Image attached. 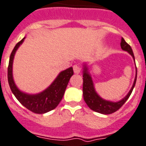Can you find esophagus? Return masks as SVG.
<instances>
[{
	"instance_id": "34e87169",
	"label": "esophagus",
	"mask_w": 146,
	"mask_h": 146,
	"mask_svg": "<svg viewBox=\"0 0 146 146\" xmlns=\"http://www.w3.org/2000/svg\"><path fill=\"white\" fill-rule=\"evenodd\" d=\"M73 71H74V73L78 74V73H80L81 68H80L78 65H74V66H73Z\"/></svg>"
}]
</instances>
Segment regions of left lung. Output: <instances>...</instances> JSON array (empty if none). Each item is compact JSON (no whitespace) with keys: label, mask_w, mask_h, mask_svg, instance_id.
<instances>
[{"label":"left lung","mask_w":146,"mask_h":146,"mask_svg":"<svg viewBox=\"0 0 146 146\" xmlns=\"http://www.w3.org/2000/svg\"><path fill=\"white\" fill-rule=\"evenodd\" d=\"M121 48H122V50L126 51L127 52H128L131 54L133 58V61H135L134 54L133 52L132 48L130 46V45H128L125 42L124 38H121ZM82 67H82L83 68V70H82V73H83V75H82V76H83V86H82L83 98L84 100L85 101L88 106L94 112H99V113L104 115L112 114L113 112H116L118 110H119L123 106V104L127 101L129 97L131 96L133 89L134 88L136 81H137V67H136V76H135L134 81H133V84L131 90L129 91L127 94L124 98L117 102L104 100V98H102L97 93L95 88H94V85L93 79H92V76L90 74L89 70H88V64L86 63H84L82 64Z\"/></svg>","instance_id":"1"}]
</instances>
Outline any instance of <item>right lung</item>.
Wrapping results in <instances>:
<instances>
[{
	"mask_svg": "<svg viewBox=\"0 0 146 146\" xmlns=\"http://www.w3.org/2000/svg\"><path fill=\"white\" fill-rule=\"evenodd\" d=\"M25 37L18 42L9 57L8 66V82L12 92L19 101L31 112L43 114L54 110L62 100L70 77L73 75V67L61 71L48 88L38 94H28L22 92L16 86L13 75V64L16 51L23 43Z\"/></svg>",
	"mask_w": 146,
	"mask_h": 146,
	"instance_id": "right-lung-1",
	"label": "right lung"
}]
</instances>
